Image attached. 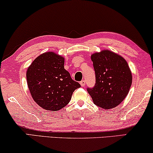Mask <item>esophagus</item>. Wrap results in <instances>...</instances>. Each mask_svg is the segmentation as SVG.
I'll return each mask as SVG.
<instances>
[{
	"label": "esophagus",
	"mask_w": 153,
	"mask_h": 153,
	"mask_svg": "<svg viewBox=\"0 0 153 153\" xmlns=\"http://www.w3.org/2000/svg\"><path fill=\"white\" fill-rule=\"evenodd\" d=\"M79 83H80V85L82 86V87H85V80H84V79L83 80L80 81V82Z\"/></svg>",
	"instance_id": "1"
}]
</instances>
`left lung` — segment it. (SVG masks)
I'll return each instance as SVG.
<instances>
[{
  "instance_id": "obj_1",
  "label": "left lung",
  "mask_w": 153,
  "mask_h": 153,
  "mask_svg": "<svg viewBox=\"0 0 153 153\" xmlns=\"http://www.w3.org/2000/svg\"><path fill=\"white\" fill-rule=\"evenodd\" d=\"M96 74L93 88H87L94 103L100 108L117 107L128 95L132 77L127 62L120 55L109 51H102L91 55Z\"/></svg>"
}]
</instances>
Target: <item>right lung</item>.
<instances>
[{"instance_id": "obj_1", "label": "right lung", "mask_w": 153, "mask_h": 153, "mask_svg": "<svg viewBox=\"0 0 153 153\" xmlns=\"http://www.w3.org/2000/svg\"><path fill=\"white\" fill-rule=\"evenodd\" d=\"M64 59L53 52L36 57L27 68V82L32 97L46 110L58 111L70 102L81 87L64 69Z\"/></svg>"}]
</instances>
